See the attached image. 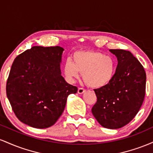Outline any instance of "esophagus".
I'll use <instances>...</instances> for the list:
<instances>
[{
  "label": "esophagus",
  "mask_w": 153,
  "mask_h": 153,
  "mask_svg": "<svg viewBox=\"0 0 153 153\" xmlns=\"http://www.w3.org/2000/svg\"><path fill=\"white\" fill-rule=\"evenodd\" d=\"M85 89L82 88H78V93L79 94H83V93H85Z\"/></svg>",
  "instance_id": "1"
}]
</instances>
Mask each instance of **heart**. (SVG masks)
I'll use <instances>...</instances> for the list:
<instances>
[{
  "mask_svg": "<svg viewBox=\"0 0 153 153\" xmlns=\"http://www.w3.org/2000/svg\"><path fill=\"white\" fill-rule=\"evenodd\" d=\"M117 62L111 56L97 51L75 52L73 62L68 59L64 65V73L70 82H75L82 73L89 86L101 88L111 81L116 73Z\"/></svg>",
  "mask_w": 153,
  "mask_h": 153,
  "instance_id": "b5f03b06",
  "label": "heart"
}]
</instances>
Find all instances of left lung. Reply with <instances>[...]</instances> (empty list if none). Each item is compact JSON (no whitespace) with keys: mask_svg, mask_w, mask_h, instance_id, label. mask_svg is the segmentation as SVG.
Here are the masks:
<instances>
[{"mask_svg":"<svg viewBox=\"0 0 153 153\" xmlns=\"http://www.w3.org/2000/svg\"><path fill=\"white\" fill-rule=\"evenodd\" d=\"M118 60L116 73L108 85L94 89L97 101L91 111L98 122L108 129H119L138 113L145 95L146 73L129 51L109 50Z\"/></svg>","mask_w":153,"mask_h":153,"instance_id":"8db88e82","label":"left lung"}]
</instances>
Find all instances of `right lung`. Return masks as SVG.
<instances>
[{
	"label": "right lung",
	"instance_id": "1",
	"mask_svg": "<svg viewBox=\"0 0 153 153\" xmlns=\"http://www.w3.org/2000/svg\"><path fill=\"white\" fill-rule=\"evenodd\" d=\"M62 47H32L16 57L6 83L12 109L21 122L45 129L62 115L68 96L78 88L62 76Z\"/></svg>",
	"mask_w": 153,
	"mask_h": 153
}]
</instances>
